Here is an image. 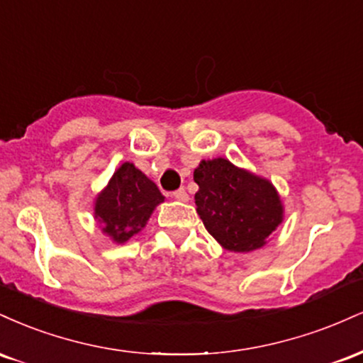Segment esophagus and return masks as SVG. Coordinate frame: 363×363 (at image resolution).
Wrapping results in <instances>:
<instances>
[{"label":"esophagus","instance_id":"1","mask_svg":"<svg viewBox=\"0 0 363 363\" xmlns=\"http://www.w3.org/2000/svg\"><path fill=\"white\" fill-rule=\"evenodd\" d=\"M172 196H174V199H177V201H184L186 203L187 199H189V194L186 193L184 187H179L177 191H174Z\"/></svg>","mask_w":363,"mask_h":363}]
</instances>
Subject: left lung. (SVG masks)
<instances>
[{"mask_svg":"<svg viewBox=\"0 0 363 363\" xmlns=\"http://www.w3.org/2000/svg\"><path fill=\"white\" fill-rule=\"evenodd\" d=\"M194 182L199 186L196 211L206 230L228 251L261 247L281 223L283 206L272 182L237 169L225 158L203 160L194 170Z\"/></svg>","mask_w":363,"mask_h":363,"instance_id":"obj_1","label":"left lung"}]
</instances>
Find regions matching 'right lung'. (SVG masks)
<instances>
[{"label": "right lung", "mask_w": 363, "mask_h": 363, "mask_svg": "<svg viewBox=\"0 0 363 363\" xmlns=\"http://www.w3.org/2000/svg\"><path fill=\"white\" fill-rule=\"evenodd\" d=\"M164 201L155 182H152L133 164H123L116 170L106 189L95 201V218H99L111 239L126 242L138 234L152 215L153 208Z\"/></svg>", "instance_id": "obj_1"}]
</instances>
